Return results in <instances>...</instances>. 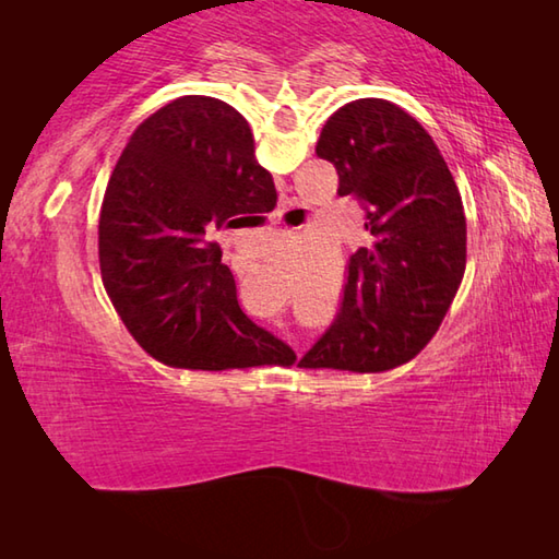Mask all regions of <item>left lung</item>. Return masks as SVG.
<instances>
[{
  "label": "left lung",
  "mask_w": 559,
  "mask_h": 559,
  "mask_svg": "<svg viewBox=\"0 0 559 559\" xmlns=\"http://www.w3.org/2000/svg\"><path fill=\"white\" fill-rule=\"evenodd\" d=\"M316 153L362 206L372 246L349 257L340 313L300 367L394 370L437 335L466 271L459 187L429 132L382 98L335 110Z\"/></svg>",
  "instance_id": "left-lung-1"
}]
</instances>
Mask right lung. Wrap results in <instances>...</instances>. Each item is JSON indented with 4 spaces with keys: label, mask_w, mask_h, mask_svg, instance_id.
Wrapping results in <instances>:
<instances>
[{
    "label": "right lung",
    "mask_w": 559,
    "mask_h": 559,
    "mask_svg": "<svg viewBox=\"0 0 559 559\" xmlns=\"http://www.w3.org/2000/svg\"><path fill=\"white\" fill-rule=\"evenodd\" d=\"M266 182L249 122L224 100L177 98L132 132L103 197L98 259L120 320L159 362L229 370L296 359L243 313L222 249L206 241L257 219Z\"/></svg>",
    "instance_id": "1"
}]
</instances>
